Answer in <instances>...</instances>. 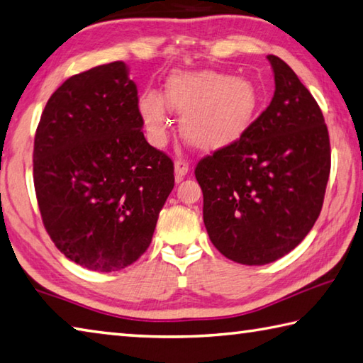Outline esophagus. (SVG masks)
<instances>
[{"mask_svg":"<svg viewBox=\"0 0 363 363\" xmlns=\"http://www.w3.org/2000/svg\"><path fill=\"white\" fill-rule=\"evenodd\" d=\"M189 173V163L182 159H177L174 162V174H176V179L181 181L184 176Z\"/></svg>","mask_w":363,"mask_h":363,"instance_id":"1","label":"esophagus"}]
</instances>
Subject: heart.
<instances>
[{
    "label": "heart",
    "mask_w": 363,
    "mask_h": 363,
    "mask_svg": "<svg viewBox=\"0 0 363 363\" xmlns=\"http://www.w3.org/2000/svg\"><path fill=\"white\" fill-rule=\"evenodd\" d=\"M168 106L182 114L181 133L190 146L201 152L235 146L252 128L260 113L259 89L247 79L217 71H177L168 79L164 100L157 91L140 98V114L149 140H167Z\"/></svg>",
    "instance_id": "1"
}]
</instances>
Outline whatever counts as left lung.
Masks as SVG:
<instances>
[{"mask_svg": "<svg viewBox=\"0 0 363 363\" xmlns=\"http://www.w3.org/2000/svg\"><path fill=\"white\" fill-rule=\"evenodd\" d=\"M267 58L276 85L269 106L240 143L195 168L209 240L242 265L272 263L305 240L330 174V140L319 104L286 62Z\"/></svg>", "mask_w": 363, "mask_h": 363, "instance_id": "8db88e82", "label": "left lung"}]
</instances>
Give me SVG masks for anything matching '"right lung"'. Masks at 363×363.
<instances>
[{
    "instance_id": "right-lung-1",
    "label": "right lung",
    "mask_w": 363,
    "mask_h": 363,
    "mask_svg": "<svg viewBox=\"0 0 363 363\" xmlns=\"http://www.w3.org/2000/svg\"><path fill=\"white\" fill-rule=\"evenodd\" d=\"M123 62L67 79L43 111L33 179L43 223L65 257L111 273L146 252L174 187L173 160L143 133Z\"/></svg>"
}]
</instances>
